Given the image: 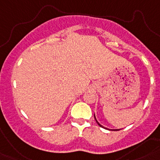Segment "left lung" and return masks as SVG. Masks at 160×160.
<instances>
[{
	"mask_svg": "<svg viewBox=\"0 0 160 160\" xmlns=\"http://www.w3.org/2000/svg\"><path fill=\"white\" fill-rule=\"evenodd\" d=\"M94 117H95V121H96V123H97V124H99V125H100V127H102V128H104V129H109V130H114V131H116V130H119V129H108V128H106V127H104V126H103V125H101V124H100V123H99V122H98V120H97V119H96V118H95V114H94Z\"/></svg>",
	"mask_w": 160,
	"mask_h": 160,
	"instance_id": "left-lung-1",
	"label": "left lung"
}]
</instances>
